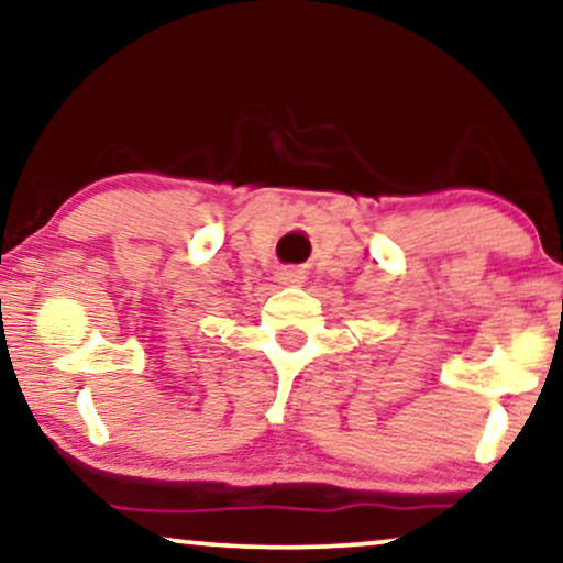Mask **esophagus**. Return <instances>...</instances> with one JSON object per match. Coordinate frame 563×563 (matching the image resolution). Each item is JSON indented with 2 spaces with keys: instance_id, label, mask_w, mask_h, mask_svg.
Wrapping results in <instances>:
<instances>
[{
  "instance_id": "34e87169",
  "label": "esophagus",
  "mask_w": 563,
  "mask_h": 563,
  "mask_svg": "<svg viewBox=\"0 0 563 563\" xmlns=\"http://www.w3.org/2000/svg\"><path fill=\"white\" fill-rule=\"evenodd\" d=\"M277 280L283 283V286H301V283L306 280L303 269L298 267H283L280 273H277Z\"/></svg>"
}]
</instances>
